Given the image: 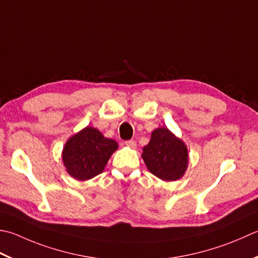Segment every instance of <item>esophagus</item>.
<instances>
[{
    "mask_svg": "<svg viewBox=\"0 0 258 258\" xmlns=\"http://www.w3.org/2000/svg\"><path fill=\"white\" fill-rule=\"evenodd\" d=\"M125 145L128 146V148H131V149H135L136 142L134 140H128V141H125Z\"/></svg>",
    "mask_w": 258,
    "mask_h": 258,
    "instance_id": "obj_1",
    "label": "esophagus"
}]
</instances>
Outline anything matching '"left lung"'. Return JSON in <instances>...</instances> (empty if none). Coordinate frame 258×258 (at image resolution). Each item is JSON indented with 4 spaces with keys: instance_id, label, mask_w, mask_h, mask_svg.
<instances>
[{
    "instance_id": "left-lung-1",
    "label": "left lung",
    "mask_w": 258,
    "mask_h": 258,
    "mask_svg": "<svg viewBox=\"0 0 258 258\" xmlns=\"http://www.w3.org/2000/svg\"><path fill=\"white\" fill-rule=\"evenodd\" d=\"M142 158L150 172L164 181L180 179L189 160L184 143L166 127L153 131L149 144L144 146Z\"/></svg>"
}]
</instances>
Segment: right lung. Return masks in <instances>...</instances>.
Instances as JSON below:
<instances>
[{
    "instance_id": "1",
    "label": "right lung",
    "mask_w": 258,
    "mask_h": 258,
    "mask_svg": "<svg viewBox=\"0 0 258 258\" xmlns=\"http://www.w3.org/2000/svg\"><path fill=\"white\" fill-rule=\"evenodd\" d=\"M118 145L106 139L98 130L87 127L72 136L62 151L68 173L77 180H88L103 172L106 163Z\"/></svg>"
}]
</instances>
